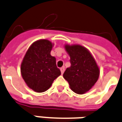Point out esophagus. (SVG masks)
Returning <instances> with one entry per match:
<instances>
[{
	"label": "esophagus",
	"mask_w": 122,
	"mask_h": 122,
	"mask_svg": "<svg viewBox=\"0 0 122 122\" xmlns=\"http://www.w3.org/2000/svg\"><path fill=\"white\" fill-rule=\"evenodd\" d=\"M60 70H61V74H63L64 71H65V67H62L60 69Z\"/></svg>",
	"instance_id": "obj_1"
}]
</instances>
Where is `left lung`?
Here are the masks:
<instances>
[{"label":"left lung","instance_id":"8db88e82","mask_svg":"<svg viewBox=\"0 0 122 122\" xmlns=\"http://www.w3.org/2000/svg\"><path fill=\"white\" fill-rule=\"evenodd\" d=\"M70 56L71 67L63 73L71 89L79 94L92 88L100 75V69L95 59L86 47L81 45H65Z\"/></svg>","mask_w":122,"mask_h":122}]
</instances>
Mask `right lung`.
<instances>
[{
  "instance_id": "obj_1",
  "label": "right lung",
  "mask_w": 122,
  "mask_h": 122,
  "mask_svg": "<svg viewBox=\"0 0 122 122\" xmlns=\"http://www.w3.org/2000/svg\"><path fill=\"white\" fill-rule=\"evenodd\" d=\"M53 43L47 40L35 41L29 47L21 63V75L30 88L37 92L49 89L61 75L56 59L51 55Z\"/></svg>"
}]
</instances>
